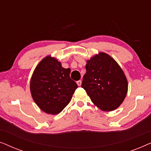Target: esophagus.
Wrapping results in <instances>:
<instances>
[{
  "label": "esophagus",
  "instance_id": "1",
  "mask_svg": "<svg viewBox=\"0 0 151 151\" xmlns=\"http://www.w3.org/2000/svg\"><path fill=\"white\" fill-rule=\"evenodd\" d=\"M77 84L78 86H81L82 80H78V81H77Z\"/></svg>",
  "mask_w": 151,
  "mask_h": 151
}]
</instances>
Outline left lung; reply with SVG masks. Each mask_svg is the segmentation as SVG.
Listing matches in <instances>:
<instances>
[{
	"label": "left lung",
	"instance_id": "8db88e82",
	"mask_svg": "<svg viewBox=\"0 0 151 151\" xmlns=\"http://www.w3.org/2000/svg\"><path fill=\"white\" fill-rule=\"evenodd\" d=\"M86 63L82 87L101 110L116 109L124 100L128 91V82L122 69L105 53H100Z\"/></svg>",
	"mask_w": 151,
	"mask_h": 151
}]
</instances>
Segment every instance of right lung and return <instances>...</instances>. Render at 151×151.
<instances>
[{
	"label": "right lung",
	"instance_id": "add662e5",
	"mask_svg": "<svg viewBox=\"0 0 151 151\" xmlns=\"http://www.w3.org/2000/svg\"><path fill=\"white\" fill-rule=\"evenodd\" d=\"M71 69H65L56 59L47 56L34 70L30 82L32 98L41 110L60 113L70 102L78 85L70 78Z\"/></svg>",
	"mask_w": 151,
	"mask_h": 151
}]
</instances>
